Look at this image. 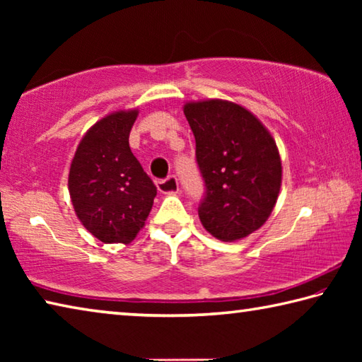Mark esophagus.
<instances>
[{
	"mask_svg": "<svg viewBox=\"0 0 362 362\" xmlns=\"http://www.w3.org/2000/svg\"><path fill=\"white\" fill-rule=\"evenodd\" d=\"M158 189L161 193L174 194L179 192V180H177L175 175H169V177H166V179L158 182Z\"/></svg>",
	"mask_w": 362,
	"mask_h": 362,
	"instance_id": "1",
	"label": "esophagus"
}]
</instances>
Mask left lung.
I'll use <instances>...</instances> for the list:
<instances>
[{"mask_svg":"<svg viewBox=\"0 0 362 362\" xmlns=\"http://www.w3.org/2000/svg\"><path fill=\"white\" fill-rule=\"evenodd\" d=\"M196 142L204 180L198 216L220 241H236L259 230L276 204L281 159L273 137L236 103L206 100L183 108Z\"/></svg>","mask_w":362,"mask_h":362,"instance_id":"8db88e82","label":"left lung"}]
</instances>
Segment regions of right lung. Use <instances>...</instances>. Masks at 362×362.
Listing matches in <instances>:
<instances>
[{
    "mask_svg": "<svg viewBox=\"0 0 362 362\" xmlns=\"http://www.w3.org/2000/svg\"><path fill=\"white\" fill-rule=\"evenodd\" d=\"M137 112H116L90 127L71 161L69 189L86 230L105 244L131 243L151 211L153 183L132 155Z\"/></svg>",
    "mask_w": 362,
    "mask_h": 362,
    "instance_id": "obj_1",
    "label": "right lung"
}]
</instances>
